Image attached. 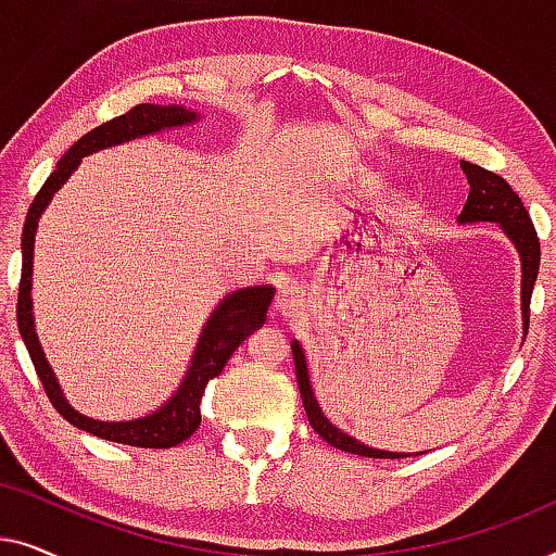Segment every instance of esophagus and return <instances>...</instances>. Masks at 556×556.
Instances as JSON below:
<instances>
[{"instance_id":"34e87169","label":"esophagus","mask_w":556,"mask_h":556,"mask_svg":"<svg viewBox=\"0 0 556 556\" xmlns=\"http://www.w3.org/2000/svg\"><path fill=\"white\" fill-rule=\"evenodd\" d=\"M273 308H276V314L286 318L301 316L303 311H306V293H303L295 283L280 286L276 293V301H273Z\"/></svg>"}]
</instances>
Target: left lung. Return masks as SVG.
<instances>
[{
    "instance_id": "1",
    "label": "left lung",
    "mask_w": 556,
    "mask_h": 556,
    "mask_svg": "<svg viewBox=\"0 0 556 556\" xmlns=\"http://www.w3.org/2000/svg\"><path fill=\"white\" fill-rule=\"evenodd\" d=\"M460 169L466 174L470 192L468 200L463 204L458 223L460 225H473V223H496L511 245L516 248L521 261V329L523 339H527L529 331V303H531V291H534L536 273H539V238L534 225H531V217L527 207H523L521 197L508 187V181L498 174L485 172L483 166L460 162ZM293 349V362H295V377H299V390L303 400V409H306L311 428H314L318 435H321L326 443L339 447V451L364 455V458H407L413 453H397V451H379V447L364 445L359 440L349 435V432L339 430L329 417L324 415L321 405H318L314 387H311V371H308V359L306 352L299 341H291ZM422 455V453H417Z\"/></svg>"
}]
</instances>
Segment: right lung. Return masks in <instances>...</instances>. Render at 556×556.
Returning <instances> with one entry per match:
<instances>
[{
    "mask_svg": "<svg viewBox=\"0 0 556 556\" xmlns=\"http://www.w3.org/2000/svg\"><path fill=\"white\" fill-rule=\"evenodd\" d=\"M200 118V113L187 109V105L141 103L134 105L124 116L88 131L65 151L55 166V172L50 174L40 192H37L35 202L29 204L25 230H22V280L17 299L20 337L25 341L27 352L33 356L37 377H40L45 392H48V397L58 413L78 430L111 440V443H124L134 447H174L192 435L202 422L200 405L204 387L210 384V379H215L225 369V364L235 349L265 324V314H268L276 288L248 286L225 293L219 299V303L212 308L210 318L202 326L185 377H181L177 390L172 392V397L164 400V405H159L156 409H151V413L141 417H131V420H96V417L78 413L71 405V400L65 397L63 387H60L55 371H52L48 356H45L40 337H37L33 314V261L37 223H40L42 212L48 210V204L52 202L58 189L73 177V172L78 169L86 156L111 147H121L126 141L141 139V136H154L162 131H172V128L192 126Z\"/></svg>",
    "mask_w": 556,
    "mask_h": 556,
    "instance_id": "1",
    "label": "right lung"
}]
</instances>
